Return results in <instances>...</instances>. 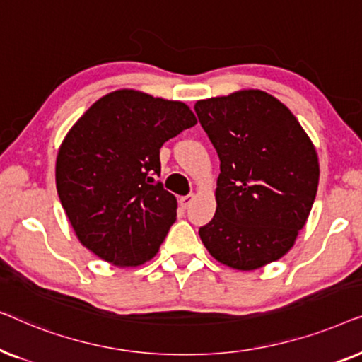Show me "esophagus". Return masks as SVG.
<instances>
[{
	"mask_svg": "<svg viewBox=\"0 0 362 362\" xmlns=\"http://www.w3.org/2000/svg\"><path fill=\"white\" fill-rule=\"evenodd\" d=\"M192 201H194V194H187V196L180 197V204L185 207V209H187V207L192 204Z\"/></svg>",
	"mask_w": 362,
	"mask_h": 362,
	"instance_id": "34e87169",
	"label": "esophagus"
}]
</instances>
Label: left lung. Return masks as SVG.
<instances>
[{"mask_svg":"<svg viewBox=\"0 0 362 362\" xmlns=\"http://www.w3.org/2000/svg\"><path fill=\"white\" fill-rule=\"evenodd\" d=\"M221 161L216 214L199 227L221 264L255 270L295 244L318 189L315 146L284 103L242 90L194 105Z\"/></svg>","mask_w":362,"mask_h":362,"instance_id":"obj_1","label":"left lung"}]
</instances>
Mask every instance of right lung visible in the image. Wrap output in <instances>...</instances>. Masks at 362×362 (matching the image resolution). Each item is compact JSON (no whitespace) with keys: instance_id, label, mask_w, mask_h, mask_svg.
<instances>
[{"instance_id":"add662e5","label":"right lung","mask_w":362,"mask_h":362,"mask_svg":"<svg viewBox=\"0 0 362 362\" xmlns=\"http://www.w3.org/2000/svg\"><path fill=\"white\" fill-rule=\"evenodd\" d=\"M196 122L185 103L135 90L108 93L78 118L59 148L56 186L88 250L118 267L156 255L176 221V197L156 181L160 148Z\"/></svg>"}]
</instances>
